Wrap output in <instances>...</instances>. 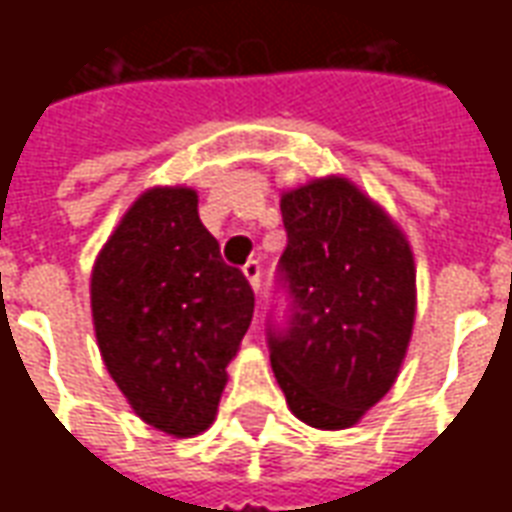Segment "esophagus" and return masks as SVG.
Here are the masks:
<instances>
[{
  "mask_svg": "<svg viewBox=\"0 0 512 512\" xmlns=\"http://www.w3.org/2000/svg\"><path fill=\"white\" fill-rule=\"evenodd\" d=\"M241 271H244L246 282L252 285V290H260V263H257V260H249Z\"/></svg>",
  "mask_w": 512,
  "mask_h": 512,
  "instance_id": "obj_1",
  "label": "esophagus"
}]
</instances>
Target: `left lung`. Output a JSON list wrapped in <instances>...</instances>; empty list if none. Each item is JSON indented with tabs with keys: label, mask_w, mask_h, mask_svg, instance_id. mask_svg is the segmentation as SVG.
<instances>
[{
	"label": "left lung",
	"mask_w": 512,
	"mask_h": 512,
	"mask_svg": "<svg viewBox=\"0 0 512 512\" xmlns=\"http://www.w3.org/2000/svg\"><path fill=\"white\" fill-rule=\"evenodd\" d=\"M282 277L290 326L271 334L288 408L318 430L354 428L392 389L417 318V266L406 233L343 175L282 191Z\"/></svg>",
	"instance_id": "8db88e82"
}]
</instances>
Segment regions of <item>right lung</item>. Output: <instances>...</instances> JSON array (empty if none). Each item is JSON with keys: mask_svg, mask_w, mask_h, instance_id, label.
<instances>
[{"mask_svg": "<svg viewBox=\"0 0 512 512\" xmlns=\"http://www.w3.org/2000/svg\"><path fill=\"white\" fill-rule=\"evenodd\" d=\"M98 351L128 406L175 439L208 430L255 312V293L189 186H153L123 213L90 277Z\"/></svg>", "mask_w": 512, "mask_h": 512, "instance_id": "obj_1", "label": "right lung"}]
</instances>
